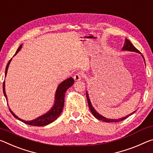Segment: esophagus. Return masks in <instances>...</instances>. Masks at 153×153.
Segmentation results:
<instances>
[{"instance_id": "1", "label": "esophagus", "mask_w": 153, "mask_h": 153, "mask_svg": "<svg viewBox=\"0 0 153 153\" xmlns=\"http://www.w3.org/2000/svg\"><path fill=\"white\" fill-rule=\"evenodd\" d=\"M82 76H83V74L81 72H77L76 74H75V75L74 76V79L75 81H80L82 78Z\"/></svg>"}]
</instances>
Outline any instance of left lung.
<instances>
[{
	"mask_svg": "<svg viewBox=\"0 0 153 153\" xmlns=\"http://www.w3.org/2000/svg\"><path fill=\"white\" fill-rule=\"evenodd\" d=\"M123 50H127V51H134V52H137V53H141L140 52L137 50L136 47H135L133 44L131 43V42L128 40L126 39V42H125V45L123 47ZM143 57V56H142ZM86 96H87V102H88V105H89V109L90 111H91V113L93 114L94 116L96 117V119H97L98 120H101L102 121H104V122H108V123H117V122H119V121H123L124 119H126L127 117H129V116L130 115L132 114L133 113H134V111L133 113H131V114H129L127 115V116L123 117V118H121V119H106V117H102V115H100V114L97 113V112L96 111V110L94 108V107L92 106V105L91 104V102H90V100L89 98V96H88V94H87V92L86 91Z\"/></svg>",
	"mask_w": 153,
	"mask_h": 153,
	"instance_id": "1",
	"label": "left lung"
}]
</instances>
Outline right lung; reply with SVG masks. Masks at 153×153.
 <instances>
[{"instance_id":"1","label":"right lung","mask_w":153,"mask_h":153,"mask_svg":"<svg viewBox=\"0 0 153 153\" xmlns=\"http://www.w3.org/2000/svg\"><path fill=\"white\" fill-rule=\"evenodd\" d=\"M22 48V45L19 46V47L17 49L16 54L14 56H16L17 53H18V51ZM11 61V59L9 60L8 64L7 65L6 70H5V76L7 75V69H8L9 65L10 64V62ZM74 80L72 78H69L66 80H65L62 83L59 85L58 87H57L56 93V102H55L54 106L53 108L50 110V111L47 112L46 114H45L42 116L38 117V118L36 119L32 120V121H25L24 120L19 119L17 117L16 114H15L13 112L11 111V109L9 108V111L11 112V113L13 114L14 117H16L19 121H22L24 123L29 125V126H47L51 123L53 122L54 121L57 119V117L59 116V114H61V112L63 111V108L64 105V96L65 93H66V90L69 88L70 87H71L72 85L74 84ZM2 88H3V93L4 96L7 98L6 93H5V89H4V81L3 82V85H2Z\"/></svg>"}]
</instances>
